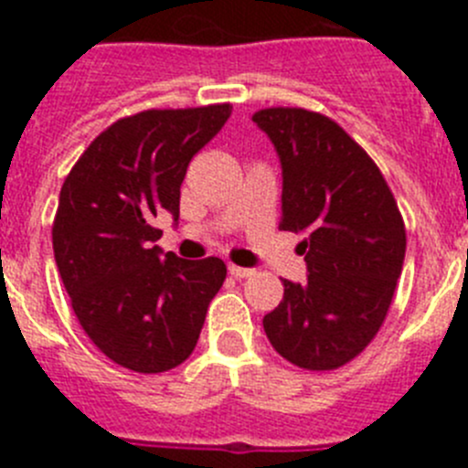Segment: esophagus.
Here are the masks:
<instances>
[{
    "label": "esophagus",
    "instance_id": "esophagus-1",
    "mask_svg": "<svg viewBox=\"0 0 468 468\" xmlns=\"http://www.w3.org/2000/svg\"><path fill=\"white\" fill-rule=\"evenodd\" d=\"M229 274L234 279H250L255 274V270H246V267H237V264H229Z\"/></svg>",
    "mask_w": 468,
    "mask_h": 468
}]
</instances>
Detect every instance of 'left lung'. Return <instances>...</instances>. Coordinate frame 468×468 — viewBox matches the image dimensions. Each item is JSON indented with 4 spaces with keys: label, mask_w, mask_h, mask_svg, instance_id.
Listing matches in <instances>:
<instances>
[{
    "label": "left lung",
    "mask_w": 468,
    "mask_h": 468,
    "mask_svg": "<svg viewBox=\"0 0 468 468\" xmlns=\"http://www.w3.org/2000/svg\"><path fill=\"white\" fill-rule=\"evenodd\" d=\"M253 122L283 168L279 229L304 234L309 274L283 281L264 333L285 361L337 370L382 328L405 258V222L382 171L345 128L304 107H264Z\"/></svg>",
    "instance_id": "1"
}]
</instances>
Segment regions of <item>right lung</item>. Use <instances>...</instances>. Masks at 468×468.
<instances>
[{
	"label": "right lung",
	"instance_id": "obj_1",
	"mask_svg": "<svg viewBox=\"0 0 468 468\" xmlns=\"http://www.w3.org/2000/svg\"><path fill=\"white\" fill-rule=\"evenodd\" d=\"M229 114L218 102L123 117L65 177L53 255L81 328L117 366L152 375L187 361L225 283L220 258L161 255L154 218L177 220L189 161Z\"/></svg>",
	"mask_w": 468,
	"mask_h": 468
}]
</instances>
